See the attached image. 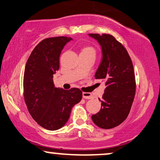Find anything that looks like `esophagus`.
<instances>
[{"label": "esophagus", "mask_w": 160, "mask_h": 160, "mask_svg": "<svg viewBox=\"0 0 160 160\" xmlns=\"http://www.w3.org/2000/svg\"><path fill=\"white\" fill-rule=\"evenodd\" d=\"M82 96H83V98H85V99H90V98H92V93H90V92H82Z\"/></svg>", "instance_id": "obj_1"}]
</instances>
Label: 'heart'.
<instances>
[{
  "instance_id": "obj_1",
  "label": "heart",
  "mask_w": 160,
  "mask_h": 160,
  "mask_svg": "<svg viewBox=\"0 0 160 160\" xmlns=\"http://www.w3.org/2000/svg\"><path fill=\"white\" fill-rule=\"evenodd\" d=\"M80 53H85V54H92L96 56V50L91 46H84L81 48Z\"/></svg>"
}]
</instances>
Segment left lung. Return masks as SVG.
Returning a JSON list of instances; mask_svg holds the SVG:
<instances>
[{"instance_id": "1", "label": "left lung", "mask_w": 160, "mask_h": 160, "mask_svg": "<svg viewBox=\"0 0 160 160\" xmlns=\"http://www.w3.org/2000/svg\"><path fill=\"white\" fill-rule=\"evenodd\" d=\"M102 47V59L96 79L105 81L101 110L92 116L95 125L110 129L122 123L131 110L136 92L133 63L128 51L113 35L89 34Z\"/></svg>"}]
</instances>
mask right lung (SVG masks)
Here are the masks:
<instances>
[{
	"mask_svg": "<svg viewBox=\"0 0 160 160\" xmlns=\"http://www.w3.org/2000/svg\"><path fill=\"white\" fill-rule=\"evenodd\" d=\"M70 40L64 36L44 39L31 52L25 66V103L33 119L49 131L62 128L70 118L72 108L82 98L78 88L66 90L56 88L53 83L61 52Z\"/></svg>",
	"mask_w": 160,
	"mask_h": 160,
	"instance_id": "add662e5",
	"label": "right lung"
}]
</instances>
